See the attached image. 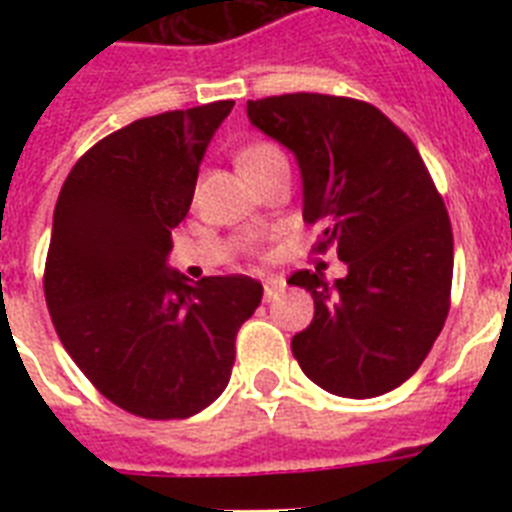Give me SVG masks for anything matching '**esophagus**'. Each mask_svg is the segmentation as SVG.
<instances>
[{
    "label": "esophagus",
    "instance_id": "1",
    "mask_svg": "<svg viewBox=\"0 0 512 512\" xmlns=\"http://www.w3.org/2000/svg\"><path fill=\"white\" fill-rule=\"evenodd\" d=\"M263 295H265V303H271V300H276V297L287 289V281H284V276H271V279H265L263 284Z\"/></svg>",
    "mask_w": 512,
    "mask_h": 512
}]
</instances>
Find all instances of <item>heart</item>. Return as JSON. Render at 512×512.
<instances>
[{
  "instance_id": "obj_1",
  "label": "heart",
  "mask_w": 512,
  "mask_h": 512,
  "mask_svg": "<svg viewBox=\"0 0 512 512\" xmlns=\"http://www.w3.org/2000/svg\"><path fill=\"white\" fill-rule=\"evenodd\" d=\"M276 162H287V156L271 140H252L247 146H241L239 154H236V164H239V170L247 177Z\"/></svg>"
}]
</instances>
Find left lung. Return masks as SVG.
Wrapping results in <instances>:
<instances>
[{"label":"left lung","mask_w":512,"mask_h":512,"mask_svg":"<svg viewBox=\"0 0 512 512\" xmlns=\"http://www.w3.org/2000/svg\"><path fill=\"white\" fill-rule=\"evenodd\" d=\"M249 122L295 154L316 252L337 247L348 276L297 271L313 321L292 337L319 388L374 398L412 377L444 329L454 239L444 199L414 143L372 103L319 92L249 100Z\"/></svg>","instance_id":"obj_1"}]
</instances>
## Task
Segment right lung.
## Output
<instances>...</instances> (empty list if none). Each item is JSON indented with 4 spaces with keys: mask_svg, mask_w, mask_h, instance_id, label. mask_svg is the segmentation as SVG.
<instances>
[{
    "mask_svg": "<svg viewBox=\"0 0 512 512\" xmlns=\"http://www.w3.org/2000/svg\"><path fill=\"white\" fill-rule=\"evenodd\" d=\"M233 100L148 116L87 151L60 188L44 297L63 348L124 412L185 420L231 380L236 332L263 300L249 276L191 284L167 268L209 140Z\"/></svg>",
    "mask_w": 512,
    "mask_h": 512,
    "instance_id": "add662e5",
    "label": "right lung"
}]
</instances>
